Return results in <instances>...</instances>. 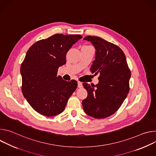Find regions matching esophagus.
<instances>
[{"mask_svg":"<svg viewBox=\"0 0 156 156\" xmlns=\"http://www.w3.org/2000/svg\"><path fill=\"white\" fill-rule=\"evenodd\" d=\"M78 87H83V84L80 81H78Z\"/></svg>","mask_w":156,"mask_h":156,"instance_id":"obj_1","label":"esophagus"}]
</instances>
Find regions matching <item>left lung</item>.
Listing matches in <instances>:
<instances>
[{
  "label": "left lung",
  "mask_w": 156,
  "mask_h": 156,
  "mask_svg": "<svg viewBox=\"0 0 156 156\" xmlns=\"http://www.w3.org/2000/svg\"><path fill=\"white\" fill-rule=\"evenodd\" d=\"M83 39L91 42L96 49L90 70L93 73H99V77L96 85L83 84L87 92L82 101L83 107L90 117L104 119L114 114L127 97L131 72L119 47L97 36H89Z\"/></svg>",
  "instance_id": "1"
}]
</instances>
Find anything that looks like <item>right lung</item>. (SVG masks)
Returning a JSON list of instances; mask_svg holds the SVG:
<instances>
[{
    "instance_id": "obj_1",
    "label": "right lung",
    "mask_w": 156,
    "mask_h": 156,
    "mask_svg": "<svg viewBox=\"0 0 156 156\" xmlns=\"http://www.w3.org/2000/svg\"><path fill=\"white\" fill-rule=\"evenodd\" d=\"M82 36L56 34L40 40L30 48L21 63L22 93L39 114L52 117L64 110L77 81L57 76L60 66L66 63V54Z\"/></svg>"
}]
</instances>
